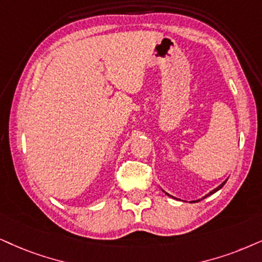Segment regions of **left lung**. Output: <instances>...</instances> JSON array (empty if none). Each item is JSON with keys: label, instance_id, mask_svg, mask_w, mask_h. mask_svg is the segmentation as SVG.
<instances>
[{"label": "left lung", "instance_id": "left-lung-1", "mask_svg": "<svg viewBox=\"0 0 262 262\" xmlns=\"http://www.w3.org/2000/svg\"><path fill=\"white\" fill-rule=\"evenodd\" d=\"M226 181H227V179H226V180H225V181H224V183H223V184H220V185H219V186H217L216 188H214V190H213V191H210V192H209V193H208V194H205V196H204V197H202V198H200V200H197V201H192V202H191V203H196V202H200V201H202V200H204V198H207L208 196H210V194H213V193H215V192H217V191H219V190H220V188H221V187H223V186H224V185H225V184H226ZM163 192H164V193H165V194H167V196H169V197H171V198H174L173 196H170V194H169V193H167V192H165V191H163Z\"/></svg>", "mask_w": 262, "mask_h": 262}]
</instances>
